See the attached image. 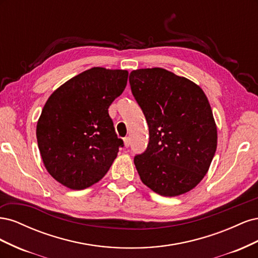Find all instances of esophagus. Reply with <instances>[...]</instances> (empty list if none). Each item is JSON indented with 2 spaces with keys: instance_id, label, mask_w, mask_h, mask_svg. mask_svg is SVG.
<instances>
[{
  "instance_id": "esophagus-1",
  "label": "esophagus",
  "mask_w": 258,
  "mask_h": 258,
  "mask_svg": "<svg viewBox=\"0 0 258 258\" xmlns=\"http://www.w3.org/2000/svg\"><path fill=\"white\" fill-rule=\"evenodd\" d=\"M123 144H124V147H129L130 145V138L126 137L123 139Z\"/></svg>"
}]
</instances>
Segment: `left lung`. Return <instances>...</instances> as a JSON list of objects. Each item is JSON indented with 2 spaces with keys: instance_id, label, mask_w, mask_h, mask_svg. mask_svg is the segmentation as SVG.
Wrapping results in <instances>:
<instances>
[{
  "instance_id": "8db88e82",
  "label": "left lung",
  "mask_w": 258,
  "mask_h": 258,
  "mask_svg": "<svg viewBox=\"0 0 258 258\" xmlns=\"http://www.w3.org/2000/svg\"><path fill=\"white\" fill-rule=\"evenodd\" d=\"M129 83L150 131L146 151L135 157L140 178L165 197L191 190L207 174L217 146L206 93L161 68L134 70Z\"/></svg>"
}]
</instances>
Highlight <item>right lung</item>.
<instances>
[{"label":"right lung","mask_w":258,"mask_h":258,"mask_svg":"<svg viewBox=\"0 0 258 258\" xmlns=\"http://www.w3.org/2000/svg\"><path fill=\"white\" fill-rule=\"evenodd\" d=\"M128 71L91 68L54 90L36 124L44 166L57 182L81 190L102 178L117 157L108 107L126 88Z\"/></svg>","instance_id":"add662e5"}]
</instances>
